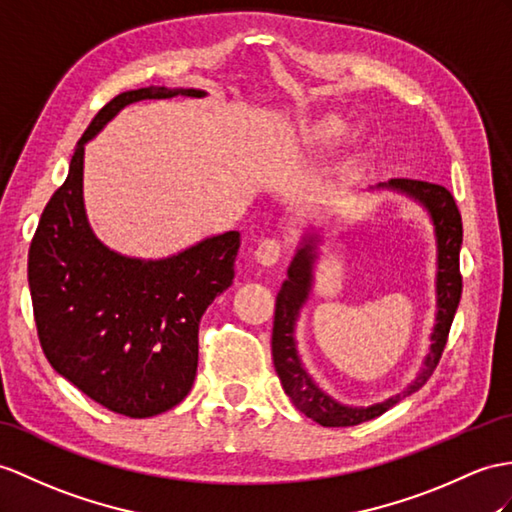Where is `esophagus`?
I'll return each mask as SVG.
<instances>
[{"mask_svg":"<svg viewBox=\"0 0 512 512\" xmlns=\"http://www.w3.org/2000/svg\"><path fill=\"white\" fill-rule=\"evenodd\" d=\"M254 256L263 267H273L282 256V245L276 239H265L254 249Z\"/></svg>","mask_w":512,"mask_h":512,"instance_id":"esophagus-1","label":"esophagus"}]
</instances>
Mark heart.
<instances>
[{
    "instance_id": "1",
    "label": "heart",
    "mask_w": 512,
    "mask_h": 512,
    "mask_svg": "<svg viewBox=\"0 0 512 512\" xmlns=\"http://www.w3.org/2000/svg\"><path fill=\"white\" fill-rule=\"evenodd\" d=\"M350 121L336 115V112H317V115L304 117L295 123L291 132V143H295L304 152H328V149L339 145L347 134H350ZM354 147L360 145V136L356 134Z\"/></svg>"
}]
</instances>
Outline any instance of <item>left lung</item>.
Listing matches in <instances>:
<instances>
[{
    "instance_id": "8db88e82",
    "label": "left lung",
    "mask_w": 512,
    "mask_h": 512,
    "mask_svg": "<svg viewBox=\"0 0 512 512\" xmlns=\"http://www.w3.org/2000/svg\"><path fill=\"white\" fill-rule=\"evenodd\" d=\"M369 193L389 191L413 199L423 210H426L436 239V315L434 328L430 332V350L423 358V365L415 380L410 382L402 393L386 397V400L371 406H350L341 404L328 395L306 371L302 358L297 352L295 328L302 308L308 304L313 295L315 284V267L319 260V245L323 243V228H308L299 241L295 256L286 269V280L276 297V317H273V334H271V354L273 367H276L278 378L282 382L284 393L291 397L297 410H302L306 417L321 423L326 428H345L358 426V423L376 419L386 413L410 393L419 391L428 382L432 371L439 365L443 347L447 343V334L456 315V308L463 293V278H460L458 256L460 245H463V221L456 208L452 193L441 184L395 178L389 182H380L369 186Z\"/></svg>"
}]
</instances>
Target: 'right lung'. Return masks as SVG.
<instances>
[{"mask_svg": "<svg viewBox=\"0 0 512 512\" xmlns=\"http://www.w3.org/2000/svg\"><path fill=\"white\" fill-rule=\"evenodd\" d=\"M206 97L202 89L145 86L97 112L49 199L28 254L41 347L62 378L112 413L145 419L189 395L199 319L234 280L236 230L167 258L119 254L97 239L84 208V147L143 99Z\"/></svg>", "mask_w": 512, "mask_h": 512, "instance_id": "obj_1", "label": "right lung"}]
</instances>
